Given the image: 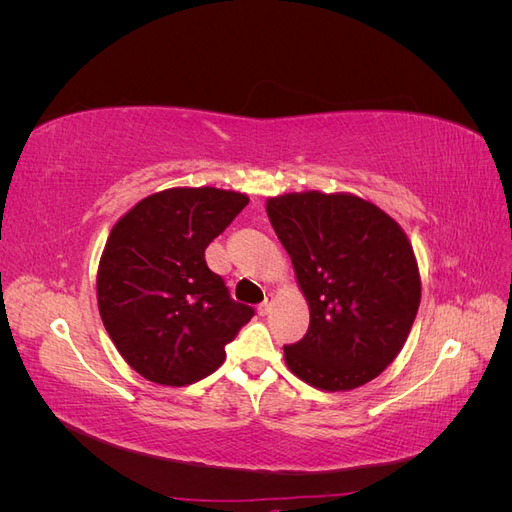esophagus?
<instances>
[{
	"label": "esophagus",
	"instance_id": "esophagus-1",
	"mask_svg": "<svg viewBox=\"0 0 512 512\" xmlns=\"http://www.w3.org/2000/svg\"><path fill=\"white\" fill-rule=\"evenodd\" d=\"M271 307H273V297L269 294V297H265V301L258 305V314L260 316H267L271 312Z\"/></svg>",
	"mask_w": 512,
	"mask_h": 512
}]
</instances>
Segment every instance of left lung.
<instances>
[{
    "label": "left lung",
    "mask_w": 512,
    "mask_h": 512,
    "mask_svg": "<svg viewBox=\"0 0 512 512\" xmlns=\"http://www.w3.org/2000/svg\"><path fill=\"white\" fill-rule=\"evenodd\" d=\"M277 239L309 305V329L284 346L288 369L322 391L374 380L404 348L421 275L401 226L354 194L292 192L267 200Z\"/></svg>",
    "instance_id": "obj_1"
}]
</instances>
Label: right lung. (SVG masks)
Listing matches in <instances>:
<instances>
[{
    "label": "right lung",
    "instance_id": "obj_1",
    "mask_svg": "<svg viewBox=\"0 0 512 512\" xmlns=\"http://www.w3.org/2000/svg\"><path fill=\"white\" fill-rule=\"evenodd\" d=\"M250 198L218 188H170L113 226L98 267L106 333L143 378L185 386L213 374L254 309L230 299L207 267V245Z\"/></svg>",
    "mask_w": 512,
    "mask_h": 512
}]
</instances>
